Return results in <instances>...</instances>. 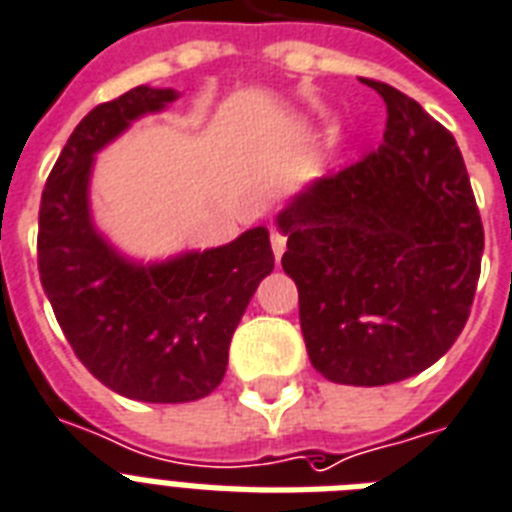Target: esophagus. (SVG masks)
Returning <instances> with one entry per match:
<instances>
[{
	"label": "esophagus",
	"mask_w": 512,
	"mask_h": 512,
	"mask_svg": "<svg viewBox=\"0 0 512 512\" xmlns=\"http://www.w3.org/2000/svg\"><path fill=\"white\" fill-rule=\"evenodd\" d=\"M285 237L280 235V232H272V253H275V261L282 259V253H285Z\"/></svg>",
	"instance_id": "1"
}]
</instances>
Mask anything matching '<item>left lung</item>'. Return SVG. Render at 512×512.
I'll return each instance as SVG.
<instances>
[{"label": "left lung", "mask_w": 512, "mask_h": 512, "mask_svg": "<svg viewBox=\"0 0 512 512\" xmlns=\"http://www.w3.org/2000/svg\"><path fill=\"white\" fill-rule=\"evenodd\" d=\"M383 145L304 185L275 224L314 370L343 386L412 378L449 351L476 296L484 227L455 137L399 89Z\"/></svg>", "instance_id": "left-lung-1"}]
</instances>
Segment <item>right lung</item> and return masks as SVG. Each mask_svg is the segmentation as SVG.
I'll return each mask as SVG.
<instances>
[{
	"label": "right lung",
	"mask_w": 512,
	"mask_h": 512,
	"mask_svg": "<svg viewBox=\"0 0 512 512\" xmlns=\"http://www.w3.org/2000/svg\"><path fill=\"white\" fill-rule=\"evenodd\" d=\"M177 100V89L142 84L89 110L49 174L39 211V275L65 338L110 391L150 404L195 402L222 383L237 322L275 269L267 227L145 261L94 222L97 153Z\"/></svg>",
	"instance_id": "add662e5"
}]
</instances>
